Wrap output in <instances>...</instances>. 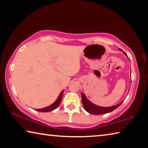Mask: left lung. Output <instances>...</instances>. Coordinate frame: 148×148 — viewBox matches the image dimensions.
Returning a JSON list of instances; mask_svg holds the SVG:
<instances>
[{
    "mask_svg": "<svg viewBox=\"0 0 148 148\" xmlns=\"http://www.w3.org/2000/svg\"><path fill=\"white\" fill-rule=\"evenodd\" d=\"M123 53H125V56H127V54L125 52H123ZM82 104H83L84 109L86 110L87 112H89V113L93 115H101V114L109 113V112L114 111L115 109H116L117 108H118L123 102H121V103L117 104L116 106H111V107H101L92 104V102H91L89 101V100H87L83 92H82Z\"/></svg>",
    "mask_w": 148,
    "mask_h": 148,
    "instance_id": "1",
    "label": "left lung"
}]
</instances>
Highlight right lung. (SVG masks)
<instances>
[{
	"instance_id": "add662e5",
	"label": "right lung",
	"mask_w": 148,
	"mask_h": 148,
	"mask_svg": "<svg viewBox=\"0 0 148 148\" xmlns=\"http://www.w3.org/2000/svg\"><path fill=\"white\" fill-rule=\"evenodd\" d=\"M62 93H63V91H62L61 93H60L58 99H57V101L55 102L53 104H52L51 105H50V106H47L46 108H44L36 109V110H37V111H39V112H48L50 111H52V110H53L55 109H56L59 106L60 103H61L62 97Z\"/></svg>"
}]
</instances>
